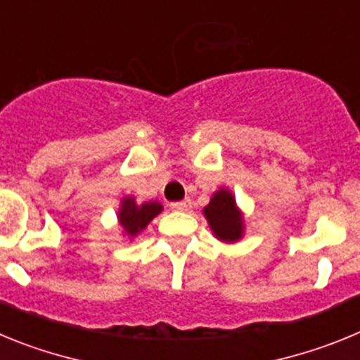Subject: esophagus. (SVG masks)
Wrapping results in <instances>:
<instances>
[{
	"mask_svg": "<svg viewBox=\"0 0 360 360\" xmlns=\"http://www.w3.org/2000/svg\"><path fill=\"white\" fill-rule=\"evenodd\" d=\"M169 207L173 209V211H187V209L191 207V200L186 198V200H180V202H171Z\"/></svg>",
	"mask_w": 360,
	"mask_h": 360,
	"instance_id": "1",
	"label": "esophagus"
}]
</instances>
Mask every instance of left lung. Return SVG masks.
Instances as JSON below:
<instances>
[{
    "mask_svg": "<svg viewBox=\"0 0 360 360\" xmlns=\"http://www.w3.org/2000/svg\"><path fill=\"white\" fill-rule=\"evenodd\" d=\"M203 214L207 218L212 232L221 241H236L243 232L240 211L236 209V202L229 191L221 189L212 196L211 203L203 209Z\"/></svg>",
    "mask_w": 360,
    "mask_h": 360,
    "instance_id": "8db88e82",
    "label": "left lung"
}]
</instances>
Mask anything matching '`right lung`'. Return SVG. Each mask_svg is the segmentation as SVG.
<instances>
[{
	"mask_svg": "<svg viewBox=\"0 0 360 360\" xmlns=\"http://www.w3.org/2000/svg\"><path fill=\"white\" fill-rule=\"evenodd\" d=\"M160 211L162 205L158 202H146L142 205H136L133 198H124L122 209L119 211L120 225L128 234L135 236L136 232H141Z\"/></svg>",
	"mask_w": 360,
	"mask_h": 360,
	"instance_id": "add662e5",
	"label": "right lung"
}]
</instances>
